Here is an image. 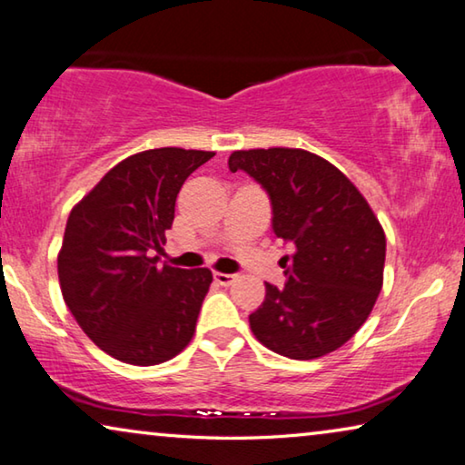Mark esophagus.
I'll return each instance as SVG.
<instances>
[{"label":"esophagus","mask_w":465,"mask_h":465,"mask_svg":"<svg viewBox=\"0 0 465 465\" xmlns=\"http://www.w3.org/2000/svg\"><path fill=\"white\" fill-rule=\"evenodd\" d=\"M235 277H238V275H233V273H221V272H214V282L221 283V286H232V283L235 282Z\"/></svg>","instance_id":"34e87169"}]
</instances>
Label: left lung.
I'll return each mask as SVG.
<instances>
[{
	"instance_id": "1",
	"label": "left lung",
	"mask_w": 465,
	"mask_h": 465,
	"mask_svg": "<svg viewBox=\"0 0 465 465\" xmlns=\"http://www.w3.org/2000/svg\"><path fill=\"white\" fill-rule=\"evenodd\" d=\"M230 171H246L267 190L273 232L294 244L283 256L286 286L265 283L248 317L256 341L309 361L349 342L370 317L384 283L386 235L355 183L301 148L232 152Z\"/></svg>"
}]
</instances>
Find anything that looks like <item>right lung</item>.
<instances>
[{
	"mask_svg": "<svg viewBox=\"0 0 465 465\" xmlns=\"http://www.w3.org/2000/svg\"><path fill=\"white\" fill-rule=\"evenodd\" d=\"M214 152L154 148L124 158L68 214L58 252L62 299L110 357L156 365L190 344L213 273L158 267L175 200Z\"/></svg>",
	"mask_w": 465,
	"mask_h": 465,
	"instance_id": "right-lung-1",
	"label": "right lung"
}]
</instances>
